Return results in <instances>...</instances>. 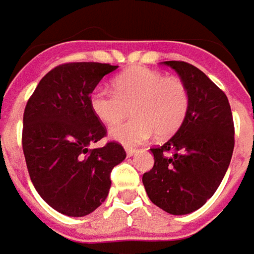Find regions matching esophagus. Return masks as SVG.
<instances>
[{"label":"esophagus","instance_id":"obj_1","mask_svg":"<svg viewBox=\"0 0 254 254\" xmlns=\"http://www.w3.org/2000/svg\"><path fill=\"white\" fill-rule=\"evenodd\" d=\"M126 153H127V156L131 157V156H134L136 153V149H132V147H126Z\"/></svg>","mask_w":254,"mask_h":254}]
</instances>
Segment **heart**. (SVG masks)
<instances>
[{
    "label": "heart",
    "instance_id": "1",
    "mask_svg": "<svg viewBox=\"0 0 254 254\" xmlns=\"http://www.w3.org/2000/svg\"><path fill=\"white\" fill-rule=\"evenodd\" d=\"M115 91L98 87L90 95V109L108 127L134 118L111 130L109 135L123 145H138L153 132L170 138L182 127L190 109V93L183 80L167 78L147 68H132L113 82Z\"/></svg>",
    "mask_w": 254,
    "mask_h": 254
}]
</instances>
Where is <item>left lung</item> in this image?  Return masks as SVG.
<instances>
[{"label":"left lung","instance_id":"8db88e82","mask_svg":"<svg viewBox=\"0 0 254 254\" xmlns=\"http://www.w3.org/2000/svg\"><path fill=\"white\" fill-rule=\"evenodd\" d=\"M163 64L188 86L190 109L175 135L150 149L154 165L142 182L153 204L171 215H188L215 194L227 172L234 150L233 113L226 94L197 66L185 61Z\"/></svg>","mask_w":254,"mask_h":254}]
</instances>
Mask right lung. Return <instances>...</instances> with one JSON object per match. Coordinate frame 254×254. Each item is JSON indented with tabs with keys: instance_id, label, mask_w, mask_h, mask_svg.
Returning <instances> with one entry per match:
<instances>
[{
	"instance_id": "right-lung-1",
	"label": "right lung",
	"mask_w": 254,
	"mask_h": 254,
	"mask_svg": "<svg viewBox=\"0 0 254 254\" xmlns=\"http://www.w3.org/2000/svg\"><path fill=\"white\" fill-rule=\"evenodd\" d=\"M118 65L69 63L41 79L23 116V152L32 185L63 215L82 217L105 201L111 171L126 159L118 142L89 149L107 135L90 95Z\"/></svg>"
}]
</instances>
